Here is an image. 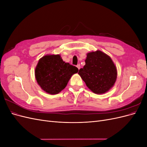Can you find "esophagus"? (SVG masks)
<instances>
[{"label": "esophagus", "mask_w": 147, "mask_h": 147, "mask_svg": "<svg viewBox=\"0 0 147 147\" xmlns=\"http://www.w3.org/2000/svg\"><path fill=\"white\" fill-rule=\"evenodd\" d=\"M80 64H78L77 65V67L78 69V70H80Z\"/></svg>", "instance_id": "34e87169"}]
</instances>
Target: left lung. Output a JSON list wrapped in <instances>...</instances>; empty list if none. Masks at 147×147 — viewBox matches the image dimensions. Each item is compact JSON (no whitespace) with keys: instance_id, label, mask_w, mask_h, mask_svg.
Instances as JSON below:
<instances>
[{"instance_id":"1","label":"left lung","mask_w":147,"mask_h":147,"mask_svg":"<svg viewBox=\"0 0 147 147\" xmlns=\"http://www.w3.org/2000/svg\"><path fill=\"white\" fill-rule=\"evenodd\" d=\"M78 74L95 94L109 91L116 82L117 70L111 57L100 50L88 53L85 65Z\"/></svg>"}]
</instances>
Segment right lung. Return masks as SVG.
<instances>
[{
    "mask_svg": "<svg viewBox=\"0 0 147 147\" xmlns=\"http://www.w3.org/2000/svg\"><path fill=\"white\" fill-rule=\"evenodd\" d=\"M78 71L75 66L65 63L59 55H47L39 59L35 77L44 91L57 94L64 90L72 75Z\"/></svg>",
    "mask_w": 147,
    "mask_h": 147,
    "instance_id": "right-lung-1",
    "label": "right lung"
}]
</instances>
